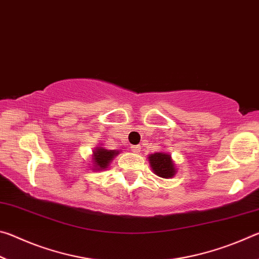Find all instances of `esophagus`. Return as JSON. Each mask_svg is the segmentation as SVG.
<instances>
[{"mask_svg":"<svg viewBox=\"0 0 259 259\" xmlns=\"http://www.w3.org/2000/svg\"><path fill=\"white\" fill-rule=\"evenodd\" d=\"M131 151H133L134 153H139L140 152V146L139 145L131 146Z\"/></svg>","mask_w":259,"mask_h":259,"instance_id":"1","label":"esophagus"}]
</instances>
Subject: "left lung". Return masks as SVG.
Returning <instances> with one entry per match:
<instances>
[{"instance_id": "8db88e82", "label": "left lung", "mask_w": 259, "mask_h": 259, "mask_svg": "<svg viewBox=\"0 0 259 259\" xmlns=\"http://www.w3.org/2000/svg\"><path fill=\"white\" fill-rule=\"evenodd\" d=\"M148 161L153 172L161 178H171L177 172L171 155L168 153H154L148 155Z\"/></svg>"}]
</instances>
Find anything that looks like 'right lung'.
<instances>
[{"label": "right lung", "instance_id": "right-lung-1", "mask_svg": "<svg viewBox=\"0 0 259 259\" xmlns=\"http://www.w3.org/2000/svg\"><path fill=\"white\" fill-rule=\"evenodd\" d=\"M120 151L116 150H106V148L103 147H97L94 150V155H93V162H94V168L93 170L95 171H100V170H105L111 163L114 156L119 154Z\"/></svg>", "mask_w": 259, "mask_h": 259}]
</instances>
